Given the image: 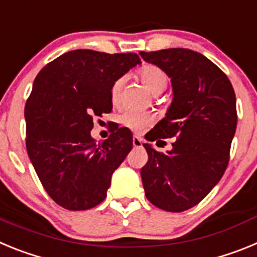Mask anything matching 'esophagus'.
I'll return each mask as SVG.
<instances>
[{"label": "esophagus", "instance_id": "esophagus-1", "mask_svg": "<svg viewBox=\"0 0 257 257\" xmlns=\"http://www.w3.org/2000/svg\"><path fill=\"white\" fill-rule=\"evenodd\" d=\"M143 143H144V140L140 138V136H134L133 138V144L135 148H140V147H143Z\"/></svg>", "mask_w": 257, "mask_h": 257}]
</instances>
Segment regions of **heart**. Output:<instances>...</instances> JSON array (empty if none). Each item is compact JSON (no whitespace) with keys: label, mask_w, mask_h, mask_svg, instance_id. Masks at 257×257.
Here are the masks:
<instances>
[{"label":"heart","mask_w":257,"mask_h":257,"mask_svg":"<svg viewBox=\"0 0 257 257\" xmlns=\"http://www.w3.org/2000/svg\"><path fill=\"white\" fill-rule=\"evenodd\" d=\"M139 77L145 87L148 88L153 95L160 94L163 90H166L167 83H169L167 74L161 68L152 64L144 65V67L140 68ZM122 85H123V78H118L113 82L112 87H110V100H112V103L117 104L118 100H119ZM119 121L123 126L128 127L130 130L135 131V133H140L153 122V117L149 113L145 112L126 110L121 114Z\"/></svg>","instance_id":"heart-1"}]
</instances>
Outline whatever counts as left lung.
I'll return each mask as SVG.
<instances>
[{"mask_svg": "<svg viewBox=\"0 0 257 257\" xmlns=\"http://www.w3.org/2000/svg\"><path fill=\"white\" fill-rule=\"evenodd\" d=\"M139 54L171 78L174 95L148 140L176 138L166 153L143 144L149 157L140 171L143 187L152 205L181 212L199 203L225 172L237 128L234 90L219 67L193 50Z\"/></svg>", "mask_w": 257, "mask_h": 257, "instance_id": "left-lung-1", "label": "left lung"}]
</instances>
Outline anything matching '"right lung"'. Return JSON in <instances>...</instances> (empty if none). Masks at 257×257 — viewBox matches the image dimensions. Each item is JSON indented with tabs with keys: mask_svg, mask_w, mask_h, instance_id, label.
<instances>
[{
	"mask_svg": "<svg viewBox=\"0 0 257 257\" xmlns=\"http://www.w3.org/2000/svg\"><path fill=\"white\" fill-rule=\"evenodd\" d=\"M142 61L136 54L68 51L41 69L27 100V152L61 207L88 210L105 199L112 175L133 149V133L92 139V118L112 112L110 87Z\"/></svg>",
	"mask_w": 257,
	"mask_h": 257,
	"instance_id": "obj_1",
	"label": "right lung"
}]
</instances>
